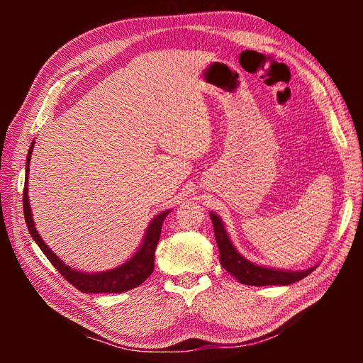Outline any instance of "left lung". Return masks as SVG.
Wrapping results in <instances>:
<instances>
[{"mask_svg":"<svg viewBox=\"0 0 363 363\" xmlns=\"http://www.w3.org/2000/svg\"><path fill=\"white\" fill-rule=\"evenodd\" d=\"M209 215L213 225L215 240H217L220 250L221 265L240 284L256 285V287H262V285H289L304 279V277L309 276L315 269V267H317L315 265L307 269H301V272H285V269H276L252 264V262L246 260L242 254L234 248V245L230 242V238L225 229V225H223L218 215L213 212H211Z\"/></svg>","mask_w":363,"mask_h":363,"instance_id":"left-lung-1","label":"left lung"}]
</instances>
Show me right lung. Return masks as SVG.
I'll return each mask as SVG.
<instances>
[{
    "label": "right lung",
    "instance_id": "right-lung-1",
    "mask_svg": "<svg viewBox=\"0 0 363 363\" xmlns=\"http://www.w3.org/2000/svg\"><path fill=\"white\" fill-rule=\"evenodd\" d=\"M34 143L35 142L30 143L28 157H26L25 190H23V212H25V220H26V226L29 229V234L38 245V248L43 251L46 259L51 262L52 267L56 268L57 272L73 285V287H76L84 293H123L126 290L135 289L137 285L145 282L146 277H148L154 269V252H156V246L160 238L162 225H164V220L169 213V211L162 212L151 220L148 229H146V234L143 237L140 248H138V251L134 254V256L129 260H126L125 264L117 268L107 269V272H103V273L78 272V269L68 267L65 262L60 260L56 254L48 248V245L42 240V237L38 235L35 229L33 212H30V206H29V196H28L29 160H30V154H33V150H34Z\"/></svg>",
    "mask_w": 363,
    "mask_h": 363
}]
</instances>
